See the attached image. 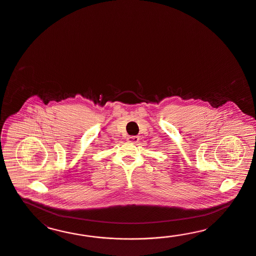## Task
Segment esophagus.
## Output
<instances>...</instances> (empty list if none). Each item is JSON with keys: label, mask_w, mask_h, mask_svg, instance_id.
I'll use <instances>...</instances> for the list:
<instances>
[{"label": "esophagus", "mask_w": 256, "mask_h": 256, "mask_svg": "<svg viewBox=\"0 0 256 256\" xmlns=\"http://www.w3.org/2000/svg\"><path fill=\"white\" fill-rule=\"evenodd\" d=\"M126 140H128V142H130V144H136V142H138V140H139V137H138V136H128Z\"/></svg>", "instance_id": "34e87169"}]
</instances>
